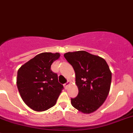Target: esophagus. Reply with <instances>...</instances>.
<instances>
[{
  "mask_svg": "<svg viewBox=\"0 0 133 133\" xmlns=\"http://www.w3.org/2000/svg\"><path fill=\"white\" fill-rule=\"evenodd\" d=\"M69 82H66L65 84H64V88H65V89H67V88H68V87L69 86Z\"/></svg>",
  "mask_w": 133,
  "mask_h": 133,
  "instance_id": "esophagus-1",
  "label": "esophagus"
}]
</instances>
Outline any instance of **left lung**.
<instances>
[{
  "mask_svg": "<svg viewBox=\"0 0 133 133\" xmlns=\"http://www.w3.org/2000/svg\"><path fill=\"white\" fill-rule=\"evenodd\" d=\"M75 72L78 94L71 103L80 112H95L105 102L109 92L112 73L106 61L85 51L64 54Z\"/></svg>",
  "mask_w": 133,
  "mask_h": 133,
  "instance_id": "left-lung-1",
  "label": "left lung"
}]
</instances>
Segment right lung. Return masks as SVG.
Instances as JSON below:
<instances>
[{
  "label": "right lung",
  "mask_w": 133,
  "mask_h": 133,
  "mask_svg": "<svg viewBox=\"0 0 133 133\" xmlns=\"http://www.w3.org/2000/svg\"><path fill=\"white\" fill-rule=\"evenodd\" d=\"M60 56L58 53H40L18 70V90L25 104L34 111H46L57 103L64 87L51 65Z\"/></svg>",
  "instance_id": "1"
}]
</instances>
